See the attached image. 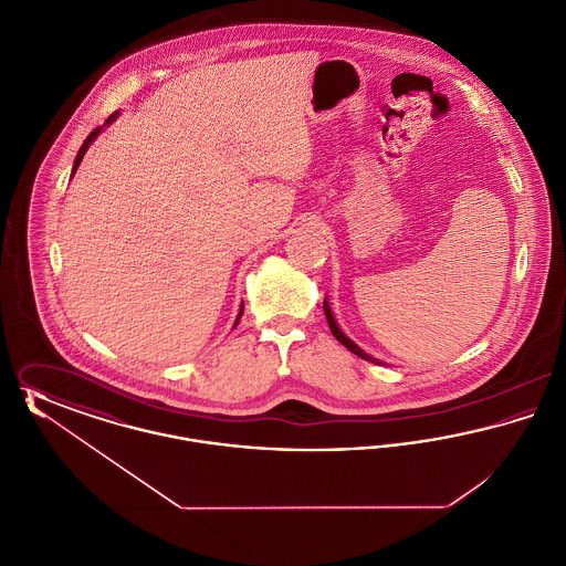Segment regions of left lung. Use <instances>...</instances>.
<instances>
[{
    "mask_svg": "<svg viewBox=\"0 0 566 566\" xmlns=\"http://www.w3.org/2000/svg\"><path fill=\"white\" fill-rule=\"evenodd\" d=\"M324 314H326V321H328V326H331V333H333V337L339 342V344H344L348 350L354 352L356 356H360V358H365V360H371V363H377L379 365V360L376 358H371L367 352L360 350L352 339H348L342 331H339V326L335 323V318H333V314H331V307H328V303H326V298H324Z\"/></svg>",
    "mask_w": 566,
    "mask_h": 566,
    "instance_id": "8db88e82",
    "label": "left lung"
}]
</instances>
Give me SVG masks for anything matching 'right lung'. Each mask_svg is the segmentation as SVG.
<instances>
[{"instance_id":"add662e5","label":"right lung","mask_w":566,"mask_h":566,"mask_svg":"<svg viewBox=\"0 0 566 566\" xmlns=\"http://www.w3.org/2000/svg\"><path fill=\"white\" fill-rule=\"evenodd\" d=\"M114 116H116V114H109L108 120H106V125H108L109 120H114ZM102 129H104V127H95V129H93V132H91V134H88V137H86V139H84V144H82L81 150H78V155H76V161H74V169H72V174H74V171H76V169H78V165H81L82 157H84V153H86V148H88V146H91V142H93V139H95V137H97V135H99V132H102ZM242 314H243V305H242V310H240V316H238V323H240V318H242ZM238 323H235V324H238Z\"/></svg>"}]
</instances>
